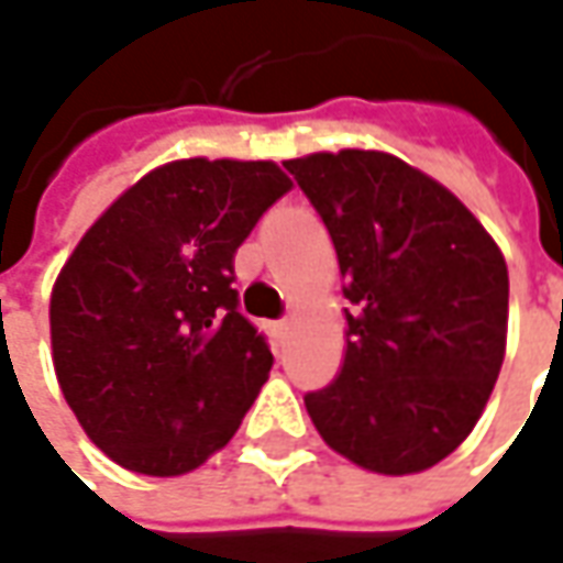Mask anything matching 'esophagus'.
<instances>
[{
  "label": "esophagus",
  "instance_id": "esophagus-1",
  "mask_svg": "<svg viewBox=\"0 0 563 563\" xmlns=\"http://www.w3.org/2000/svg\"><path fill=\"white\" fill-rule=\"evenodd\" d=\"M289 325H292V322H289V320L274 322V332H277V338H286V332H289Z\"/></svg>",
  "mask_w": 563,
  "mask_h": 563
}]
</instances>
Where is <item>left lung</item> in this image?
Returning a JSON list of instances; mask_svg holds the SVG:
<instances>
[{
	"mask_svg": "<svg viewBox=\"0 0 563 563\" xmlns=\"http://www.w3.org/2000/svg\"><path fill=\"white\" fill-rule=\"evenodd\" d=\"M335 243L347 347L305 405L377 475L423 473L473 432L506 356L509 271L466 203L390 152L283 161Z\"/></svg>",
	"mask_w": 563,
	"mask_h": 563,
	"instance_id": "1",
	"label": "left lung"
}]
</instances>
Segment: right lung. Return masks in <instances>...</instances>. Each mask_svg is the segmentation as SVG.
Here are the masks:
<instances>
[{
  "label": "right lung",
  "mask_w": 563,
  "mask_h": 563,
  "mask_svg": "<svg viewBox=\"0 0 563 563\" xmlns=\"http://www.w3.org/2000/svg\"><path fill=\"white\" fill-rule=\"evenodd\" d=\"M289 188L274 161H170L66 258L51 360L81 430L118 466L186 475L238 432L274 356L238 310L234 253Z\"/></svg>",
  "instance_id": "add662e5"
}]
</instances>
